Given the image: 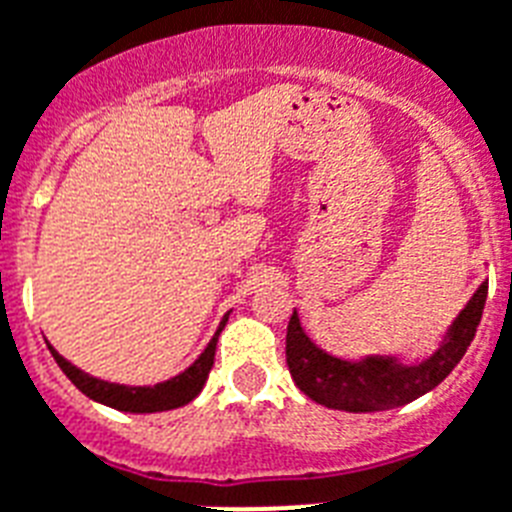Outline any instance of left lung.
Listing matches in <instances>:
<instances>
[{
  "instance_id": "8db88e82",
  "label": "left lung",
  "mask_w": 512,
  "mask_h": 512,
  "mask_svg": "<svg viewBox=\"0 0 512 512\" xmlns=\"http://www.w3.org/2000/svg\"><path fill=\"white\" fill-rule=\"evenodd\" d=\"M487 290L489 282L484 280L439 337L437 348L421 358L363 356L350 361L332 356L306 335L298 311H293L285 340L290 377L303 395L335 411L374 413L413 403L434 390L466 356L484 314Z\"/></svg>"
}]
</instances>
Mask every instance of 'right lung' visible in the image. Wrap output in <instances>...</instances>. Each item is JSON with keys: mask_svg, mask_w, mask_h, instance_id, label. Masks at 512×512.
Wrapping results in <instances>:
<instances>
[{"mask_svg": "<svg viewBox=\"0 0 512 512\" xmlns=\"http://www.w3.org/2000/svg\"><path fill=\"white\" fill-rule=\"evenodd\" d=\"M227 319L230 314L222 316V322H219L217 335L211 337L209 345L204 348V353L196 358V361L190 363L188 369L180 371L177 377L167 379V382L159 384H146V387H135V384H117V382H107V379L91 377L86 371H80L78 366L67 361L65 356H59L57 350L49 345L52 350L54 361L62 371H65V377L78 387L86 398L96 400L101 405H109L114 411H125V413H162V411H172V408H180V405H188L190 400L198 398V392L204 390L206 379H209V371L214 366V350H217V337L219 332L225 329Z\"/></svg>", "mask_w": 512, "mask_h": 512, "instance_id": "right-lung-1", "label": "right lung"}]
</instances>
